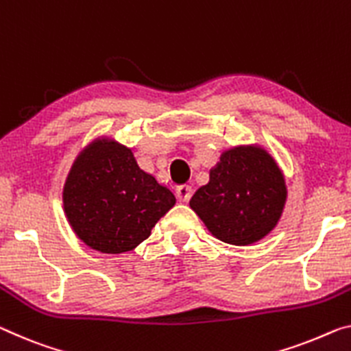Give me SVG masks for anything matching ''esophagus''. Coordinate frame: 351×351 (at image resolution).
<instances>
[{"instance_id":"34e87169","label":"esophagus","mask_w":351,"mask_h":351,"mask_svg":"<svg viewBox=\"0 0 351 351\" xmlns=\"http://www.w3.org/2000/svg\"><path fill=\"white\" fill-rule=\"evenodd\" d=\"M191 194H193V188L190 185H180L176 188V196L179 197V201H182V202L190 201Z\"/></svg>"}]
</instances>
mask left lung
I'll return each instance as SVG.
<instances>
[{
  "label": "left lung",
  "instance_id": "1",
  "mask_svg": "<svg viewBox=\"0 0 351 351\" xmlns=\"http://www.w3.org/2000/svg\"><path fill=\"white\" fill-rule=\"evenodd\" d=\"M287 188L276 161L257 145L221 155L210 182L190 206L207 229L224 243L246 246L262 240L281 218Z\"/></svg>",
  "mask_w": 351,
  "mask_h": 351
}]
</instances>
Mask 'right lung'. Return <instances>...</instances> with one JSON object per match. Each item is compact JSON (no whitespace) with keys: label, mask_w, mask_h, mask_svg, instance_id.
<instances>
[{"label":"right lung","mask_w":351,"mask_h":351,"mask_svg":"<svg viewBox=\"0 0 351 351\" xmlns=\"http://www.w3.org/2000/svg\"><path fill=\"white\" fill-rule=\"evenodd\" d=\"M62 201L70 226L86 245L121 254L147 239L176 197L139 168L130 149L99 139L75 160Z\"/></svg>","instance_id":"add662e5"}]
</instances>
